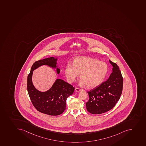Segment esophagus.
<instances>
[{"mask_svg":"<svg viewBox=\"0 0 146 146\" xmlns=\"http://www.w3.org/2000/svg\"><path fill=\"white\" fill-rule=\"evenodd\" d=\"M75 91H77V92H79V91H82V89H79L78 88H75Z\"/></svg>","mask_w":146,"mask_h":146,"instance_id":"obj_1","label":"esophagus"}]
</instances>
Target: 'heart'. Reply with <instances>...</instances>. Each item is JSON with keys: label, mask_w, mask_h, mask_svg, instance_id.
Returning <instances> with one entry per match:
<instances>
[{"label": "heart", "mask_w": 146, "mask_h": 146, "mask_svg": "<svg viewBox=\"0 0 146 146\" xmlns=\"http://www.w3.org/2000/svg\"><path fill=\"white\" fill-rule=\"evenodd\" d=\"M108 72V66L98 59L87 56H77L74 59L73 64L69 63L66 66L64 72L67 81L74 82L79 76L80 86L88 85L94 88L102 83Z\"/></svg>", "instance_id": "b5f03b06"}]
</instances>
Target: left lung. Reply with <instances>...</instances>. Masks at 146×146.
I'll use <instances>...</instances> for the list:
<instances>
[{"label": "left lung", "instance_id": "obj_1", "mask_svg": "<svg viewBox=\"0 0 146 146\" xmlns=\"http://www.w3.org/2000/svg\"><path fill=\"white\" fill-rule=\"evenodd\" d=\"M113 72L109 78L101 84L88 92L89 100L86 108L92 114L104 113L112 109L122 93L123 78L118 66L109 60Z\"/></svg>", "mask_w": 146, "mask_h": 146}]
</instances>
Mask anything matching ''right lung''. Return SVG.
<instances>
[{
	"instance_id": "right-lung-1",
	"label": "right lung",
	"mask_w": 146,
	"mask_h": 146,
	"mask_svg": "<svg viewBox=\"0 0 146 146\" xmlns=\"http://www.w3.org/2000/svg\"><path fill=\"white\" fill-rule=\"evenodd\" d=\"M57 60V58L51 57L36 61L28 75L27 90L31 103L38 111L50 115H58L64 112L66 100L74 93V88L61 79H56L49 90L41 92L33 85L32 75L34 70L43 65L56 68ZM60 71L59 68H56L57 74Z\"/></svg>"
}]
</instances>
